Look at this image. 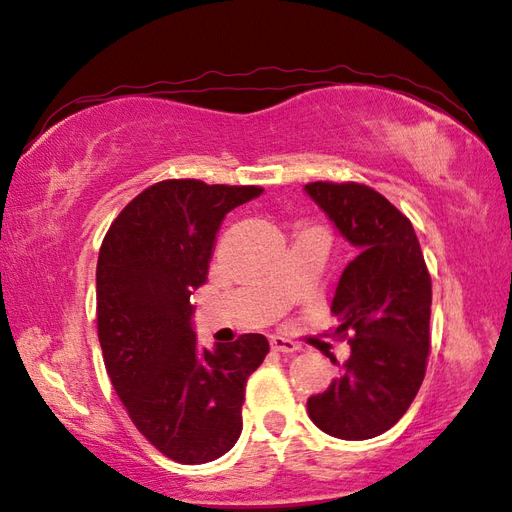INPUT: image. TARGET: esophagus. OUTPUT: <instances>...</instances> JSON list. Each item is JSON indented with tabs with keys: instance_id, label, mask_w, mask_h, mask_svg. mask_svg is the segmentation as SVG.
I'll use <instances>...</instances> for the list:
<instances>
[{
	"instance_id": "1",
	"label": "esophagus",
	"mask_w": 512,
	"mask_h": 512,
	"mask_svg": "<svg viewBox=\"0 0 512 512\" xmlns=\"http://www.w3.org/2000/svg\"><path fill=\"white\" fill-rule=\"evenodd\" d=\"M270 347L281 354H292L299 350V343H295L292 339H286V336H270Z\"/></svg>"
}]
</instances>
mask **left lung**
<instances>
[{
    "label": "left lung",
    "mask_w": 512,
    "mask_h": 512,
    "mask_svg": "<svg viewBox=\"0 0 512 512\" xmlns=\"http://www.w3.org/2000/svg\"><path fill=\"white\" fill-rule=\"evenodd\" d=\"M306 193L356 248L332 299L336 336L350 358L310 420L328 436L369 440L394 427L416 398L431 347V277L411 222L378 191L356 182H310Z\"/></svg>",
    "instance_id": "obj_1"
}]
</instances>
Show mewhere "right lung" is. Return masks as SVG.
Returning a JSON list of instances; mask_svg holds the SVG:
<instances>
[{
    "label": "right lung",
    "instance_id": "add662e5",
    "mask_svg": "<svg viewBox=\"0 0 512 512\" xmlns=\"http://www.w3.org/2000/svg\"><path fill=\"white\" fill-rule=\"evenodd\" d=\"M262 191L151 184L103 239L96 323L105 369L136 429L173 462L204 464L233 449L246 380L270 350L264 334L200 350L191 321V295L206 284L222 220Z\"/></svg>",
    "mask_w": 512,
    "mask_h": 512
}]
</instances>
